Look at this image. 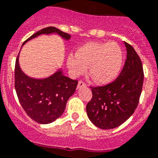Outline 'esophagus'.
<instances>
[{
  "label": "esophagus",
  "mask_w": 158,
  "mask_h": 158,
  "mask_svg": "<svg viewBox=\"0 0 158 158\" xmlns=\"http://www.w3.org/2000/svg\"><path fill=\"white\" fill-rule=\"evenodd\" d=\"M86 86V84L85 83L84 81H79L78 82V85H77V88H81V87H85Z\"/></svg>",
  "instance_id": "obj_1"
}]
</instances>
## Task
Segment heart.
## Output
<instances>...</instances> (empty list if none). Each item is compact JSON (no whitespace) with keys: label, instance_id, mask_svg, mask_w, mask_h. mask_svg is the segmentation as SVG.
I'll return each mask as SVG.
<instances>
[{"label":"heart","instance_id":"1","mask_svg":"<svg viewBox=\"0 0 158 158\" xmlns=\"http://www.w3.org/2000/svg\"><path fill=\"white\" fill-rule=\"evenodd\" d=\"M123 52L116 43L89 42L70 54L67 64L73 76L85 73L89 67V76L98 84H106L115 79L123 64Z\"/></svg>","mask_w":158,"mask_h":158}]
</instances>
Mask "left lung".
<instances>
[{"label":"left lung","mask_w":158,"mask_h":158,"mask_svg":"<svg viewBox=\"0 0 158 158\" xmlns=\"http://www.w3.org/2000/svg\"><path fill=\"white\" fill-rule=\"evenodd\" d=\"M127 59L118 77L103 86L91 87L92 98L86 106L89 120L101 129L123 123L137 107L144 81V70L134 48L124 42Z\"/></svg>","instance_id":"1"}]
</instances>
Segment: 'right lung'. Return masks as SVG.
<instances>
[{"label":"right lung","mask_w":158,"mask_h":158,"mask_svg":"<svg viewBox=\"0 0 158 158\" xmlns=\"http://www.w3.org/2000/svg\"><path fill=\"white\" fill-rule=\"evenodd\" d=\"M56 33L69 40L71 35L54 27L40 30L23 43L40 35ZM18 56L15 62L14 86L19 102L33 120L41 124L52 123L64 111L68 100L76 90L78 81L65 77L60 69L49 77L34 79L22 71Z\"/></svg>","instance_id":"1"}]
</instances>
